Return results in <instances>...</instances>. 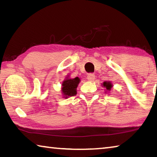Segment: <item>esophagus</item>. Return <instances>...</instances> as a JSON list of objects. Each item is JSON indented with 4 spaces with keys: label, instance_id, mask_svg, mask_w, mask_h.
<instances>
[{
    "label": "esophagus",
    "instance_id": "1",
    "mask_svg": "<svg viewBox=\"0 0 157 157\" xmlns=\"http://www.w3.org/2000/svg\"><path fill=\"white\" fill-rule=\"evenodd\" d=\"M94 79H95V75L94 73L88 74V75H87V79H88L89 81H94Z\"/></svg>",
    "mask_w": 157,
    "mask_h": 157
}]
</instances>
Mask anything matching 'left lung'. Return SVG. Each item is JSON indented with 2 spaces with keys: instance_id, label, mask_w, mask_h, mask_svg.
Masks as SVG:
<instances>
[{
  "instance_id": "obj_1",
  "label": "left lung",
  "mask_w": 157,
  "mask_h": 157,
  "mask_svg": "<svg viewBox=\"0 0 157 157\" xmlns=\"http://www.w3.org/2000/svg\"><path fill=\"white\" fill-rule=\"evenodd\" d=\"M102 85H103V86L105 87V88L107 89V90H108V91H110L111 87H112V85H111L110 82H103Z\"/></svg>"
}]
</instances>
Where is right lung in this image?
<instances>
[{
	"instance_id": "add662e5",
	"label": "right lung",
	"mask_w": 157,
	"mask_h": 157,
	"mask_svg": "<svg viewBox=\"0 0 157 157\" xmlns=\"http://www.w3.org/2000/svg\"><path fill=\"white\" fill-rule=\"evenodd\" d=\"M79 82V79L77 78L74 79H66L62 84V92L66 98L72 97L77 94L76 89Z\"/></svg>"
}]
</instances>
